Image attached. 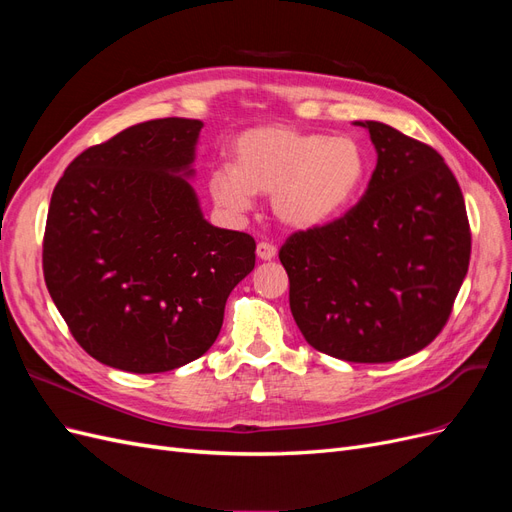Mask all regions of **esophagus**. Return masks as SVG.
<instances>
[{
    "mask_svg": "<svg viewBox=\"0 0 512 512\" xmlns=\"http://www.w3.org/2000/svg\"><path fill=\"white\" fill-rule=\"evenodd\" d=\"M256 256H258V260H273L277 256V247L262 241L256 245Z\"/></svg>",
    "mask_w": 512,
    "mask_h": 512,
    "instance_id": "34e87169",
    "label": "esophagus"
}]
</instances>
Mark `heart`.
Here are the masks:
<instances>
[{
    "mask_svg": "<svg viewBox=\"0 0 512 512\" xmlns=\"http://www.w3.org/2000/svg\"><path fill=\"white\" fill-rule=\"evenodd\" d=\"M367 175V153L350 136L260 126L232 145V166L211 170L209 192L232 213L271 196L277 222L292 230H316L342 215Z\"/></svg>",
    "mask_w": 512,
    "mask_h": 512,
    "instance_id": "1",
    "label": "heart"
}]
</instances>
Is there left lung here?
Returning a JSON list of instances; mask_svg holds the SVG:
<instances>
[{
	"label": "left lung",
	"instance_id": "8db88e82",
	"mask_svg": "<svg viewBox=\"0 0 512 512\" xmlns=\"http://www.w3.org/2000/svg\"><path fill=\"white\" fill-rule=\"evenodd\" d=\"M376 170L342 220L294 232L280 260L290 312L307 344L350 363L423 350L446 324L470 265L459 183L436 149L380 121Z\"/></svg>",
	"mask_w": 512,
	"mask_h": 512
}]
</instances>
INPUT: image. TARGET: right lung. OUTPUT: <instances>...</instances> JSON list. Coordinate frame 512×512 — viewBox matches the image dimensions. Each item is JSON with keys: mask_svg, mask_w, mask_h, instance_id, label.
<instances>
[{"mask_svg": "<svg viewBox=\"0 0 512 512\" xmlns=\"http://www.w3.org/2000/svg\"><path fill=\"white\" fill-rule=\"evenodd\" d=\"M200 119L145 121L89 147L55 185L44 282L96 361L158 374L203 356L256 262L250 235L205 220L190 183Z\"/></svg>", "mask_w": 512, "mask_h": 512, "instance_id": "obj_1", "label": "right lung"}]
</instances>
